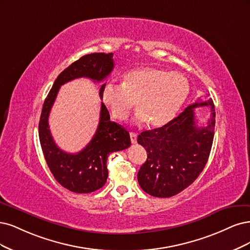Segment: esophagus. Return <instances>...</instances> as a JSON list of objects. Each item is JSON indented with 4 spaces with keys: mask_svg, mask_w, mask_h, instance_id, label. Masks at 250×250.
<instances>
[{
    "mask_svg": "<svg viewBox=\"0 0 250 250\" xmlns=\"http://www.w3.org/2000/svg\"><path fill=\"white\" fill-rule=\"evenodd\" d=\"M130 137H131V142L132 143H136L137 142V134L134 132L130 133Z\"/></svg>",
    "mask_w": 250,
    "mask_h": 250,
    "instance_id": "esophagus-1",
    "label": "esophagus"
}]
</instances>
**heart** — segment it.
<instances>
[{
    "mask_svg": "<svg viewBox=\"0 0 250 250\" xmlns=\"http://www.w3.org/2000/svg\"><path fill=\"white\" fill-rule=\"evenodd\" d=\"M189 91L188 79L181 72L141 66L125 74L122 85L104 86L102 99L115 119L125 120L136 103L137 122L161 127L178 114Z\"/></svg>",
    "mask_w": 250,
    "mask_h": 250,
    "instance_id": "heart-1",
    "label": "heart"
}]
</instances>
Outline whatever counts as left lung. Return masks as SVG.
Instances as JSON below:
<instances>
[{
  "label": "left lung",
  "instance_id": "8db88e82",
  "mask_svg": "<svg viewBox=\"0 0 250 250\" xmlns=\"http://www.w3.org/2000/svg\"><path fill=\"white\" fill-rule=\"evenodd\" d=\"M210 107L206 127H197L194 108ZM215 107L212 99L190 104L167 125L144 131L139 144L147 159L138 171V183L144 192L155 197H171L189 187L204 170L212 148Z\"/></svg>",
  "mask_w": 250,
  "mask_h": 250
}]
</instances>
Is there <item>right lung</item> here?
<instances>
[{
	"instance_id": "add662e5",
	"label": "right lung",
	"mask_w": 250,
	"mask_h": 250,
	"mask_svg": "<svg viewBox=\"0 0 250 250\" xmlns=\"http://www.w3.org/2000/svg\"><path fill=\"white\" fill-rule=\"evenodd\" d=\"M113 68L112 53L85 55L57 77L43 103L38 125L40 146L56 181L71 192L90 193L102 188L108 178V156L130 146V134L124 126L111 122L109 111L102 103L99 126L92 139L81 151L68 154L57 146L52 137L49 126L51 109L61 85L78 78H89L94 82H101ZM104 86L106 84H103L100 89L101 99Z\"/></svg>"
}]
</instances>
